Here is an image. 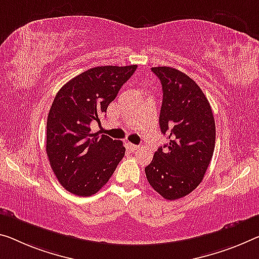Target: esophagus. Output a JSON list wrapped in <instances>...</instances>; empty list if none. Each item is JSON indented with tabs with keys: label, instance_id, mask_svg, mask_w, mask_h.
I'll list each match as a JSON object with an SVG mask.
<instances>
[{
	"label": "esophagus",
	"instance_id": "obj_1",
	"mask_svg": "<svg viewBox=\"0 0 259 259\" xmlns=\"http://www.w3.org/2000/svg\"><path fill=\"white\" fill-rule=\"evenodd\" d=\"M127 147H128L130 150H132V152H135V150H138L139 148H140V146L133 145V143H128V145H127Z\"/></svg>",
	"mask_w": 259,
	"mask_h": 259
}]
</instances>
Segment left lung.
Instances as JSON below:
<instances>
[{
  "mask_svg": "<svg viewBox=\"0 0 259 259\" xmlns=\"http://www.w3.org/2000/svg\"><path fill=\"white\" fill-rule=\"evenodd\" d=\"M152 70L162 84L160 127L169 143L155 152L145 172L157 193L176 200L204 178L215 147V121L209 102L192 78L171 67Z\"/></svg>",
  "mask_w": 259,
  "mask_h": 259,
  "instance_id": "left-lung-1",
  "label": "left lung"
}]
</instances>
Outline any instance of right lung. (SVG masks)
<instances>
[{
	"mask_svg": "<svg viewBox=\"0 0 259 259\" xmlns=\"http://www.w3.org/2000/svg\"><path fill=\"white\" fill-rule=\"evenodd\" d=\"M137 65L102 66L83 71L58 91L49 112L46 153L60 184L70 193L89 197L112 176L125 155L121 141L90 133L93 120L106 113Z\"/></svg>",
	"mask_w": 259,
	"mask_h": 259,
	"instance_id": "right-lung-1",
	"label": "right lung"
}]
</instances>
